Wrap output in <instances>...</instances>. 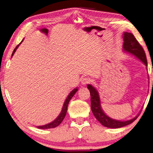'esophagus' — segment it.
Returning a JSON list of instances; mask_svg holds the SVG:
<instances>
[{
	"label": "esophagus",
	"mask_w": 153,
	"mask_h": 153,
	"mask_svg": "<svg viewBox=\"0 0 153 153\" xmlns=\"http://www.w3.org/2000/svg\"><path fill=\"white\" fill-rule=\"evenodd\" d=\"M81 82H82V85H86L88 84H90V79L88 78V77H84V78H82L81 80Z\"/></svg>",
	"instance_id": "34e87169"
}]
</instances>
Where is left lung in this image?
<instances>
[{
  "label": "left lung",
  "mask_w": 153,
  "mask_h": 153,
  "mask_svg": "<svg viewBox=\"0 0 153 153\" xmlns=\"http://www.w3.org/2000/svg\"><path fill=\"white\" fill-rule=\"evenodd\" d=\"M123 39L124 51L134 55L135 57L139 59L144 65L147 66V60L145 52H144L143 47L140 45L137 39L134 37V36L131 33L124 32ZM87 86L88 90H90L91 96V111H92L93 114L96 118L103 126L107 128H118L123 127L131 124L138 118V115L129 120L120 121L108 117L101 108L100 100L98 91L91 85L88 84Z\"/></svg>",
  "instance_id": "left-lung-1"
}]
</instances>
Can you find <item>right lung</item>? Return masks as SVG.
Masks as SVG:
<instances>
[{"mask_svg": "<svg viewBox=\"0 0 153 153\" xmlns=\"http://www.w3.org/2000/svg\"><path fill=\"white\" fill-rule=\"evenodd\" d=\"M23 42V41H21V42L19 44V45L16 47L14 49V51L13 52V54H12V56L13 55V54L15 53V51L17 49V48L19 47V45H20V44ZM77 88L74 89L73 90H72L70 93H69V96H68V98H66L65 101L64 102V104L63 105V108H62V112H61L60 114L58 116V117L55 119V120H53V122H51V123H49L48 124H45V125H43V126H37L38 128H41V129H48V128H55L57 127V126H59V125L62 123V122L63 120V119H64L65 116L66 115V113H67V110H68V104L69 101H70V100L71 99L72 97L74 96V94L77 92Z\"/></svg>", "mask_w": 153, "mask_h": 153, "instance_id": "add662e5", "label": "right lung"}]
</instances>
